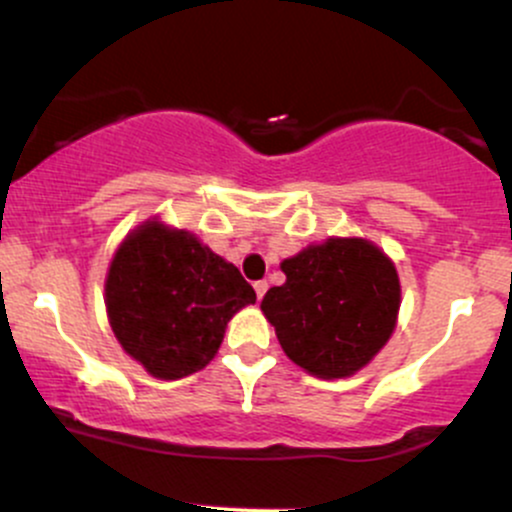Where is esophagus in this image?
Instances as JSON below:
<instances>
[{
	"mask_svg": "<svg viewBox=\"0 0 512 512\" xmlns=\"http://www.w3.org/2000/svg\"><path fill=\"white\" fill-rule=\"evenodd\" d=\"M267 289H269L267 279H260V282H255V294H257V299H262V296L267 294Z\"/></svg>",
	"mask_w": 512,
	"mask_h": 512,
	"instance_id": "34e87169",
	"label": "esophagus"
}]
</instances>
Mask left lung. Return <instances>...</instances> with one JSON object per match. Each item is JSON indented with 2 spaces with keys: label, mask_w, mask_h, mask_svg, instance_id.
<instances>
[{
  "label": "left lung",
  "mask_w": 512,
  "mask_h": 512,
  "mask_svg": "<svg viewBox=\"0 0 512 512\" xmlns=\"http://www.w3.org/2000/svg\"><path fill=\"white\" fill-rule=\"evenodd\" d=\"M286 282L272 286L262 311L286 357L320 379L355 374L396 325L401 284L379 247L330 238L282 262Z\"/></svg>",
  "instance_id": "8db88e82"
}]
</instances>
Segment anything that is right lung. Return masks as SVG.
<instances>
[{
	"instance_id": "obj_1",
	"label": "right lung",
	"mask_w": 512,
	"mask_h": 512,
	"mask_svg": "<svg viewBox=\"0 0 512 512\" xmlns=\"http://www.w3.org/2000/svg\"><path fill=\"white\" fill-rule=\"evenodd\" d=\"M255 289L187 230L150 221L128 235L106 277L121 347L157 379H182L218 352L228 320Z\"/></svg>"
}]
</instances>
